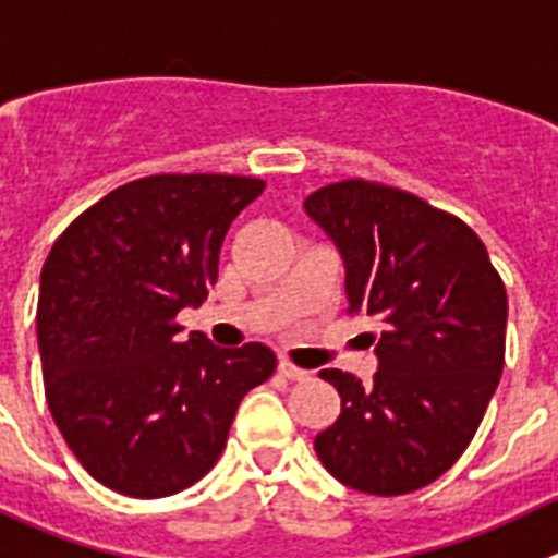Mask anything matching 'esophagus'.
Here are the masks:
<instances>
[{"label": "esophagus", "mask_w": 558, "mask_h": 558, "mask_svg": "<svg viewBox=\"0 0 558 558\" xmlns=\"http://www.w3.org/2000/svg\"><path fill=\"white\" fill-rule=\"evenodd\" d=\"M278 371L283 373L286 379H294V381H303V379H308V376H312V373H308V371H303V367L294 365L292 360H280L278 362Z\"/></svg>", "instance_id": "esophagus-1"}]
</instances>
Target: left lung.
Returning a JSON list of instances; mask_svg holds the SVG:
<instances>
[{
    "instance_id": "1",
    "label": "left lung",
    "mask_w": 558,
    "mask_h": 558,
    "mask_svg": "<svg viewBox=\"0 0 558 558\" xmlns=\"http://www.w3.org/2000/svg\"><path fill=\"white\" fill-rule=\"evenodd\" d=\"M306 213L345 260L348 314L376 317L379 371L319 376L342 407L314 438L339 483L396 497L429 486L472 444L506 365L508 294L477 232L399 187L342 179Z\"/></svg>"
}]
</instances>
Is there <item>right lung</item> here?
<instances>
[{"label":"right lung","instance_id":"right-lung-1","mask_svg":"<svg viewBox=\"0 0 558 558\" xmlns=\"http://www.w3.org/2000/svg\"><path fill=\"white\" fill-rule=\"evenodd\" d=\"M264 187L154 173L106 193L52 244L36 308L45 396L66 447L111 492L157 500L202 481L241 399L275 373L260 342H182L177 323L207 298L232 219Z\"/></svg>","mask_w":558,"mask_h":558}]
</instances>
